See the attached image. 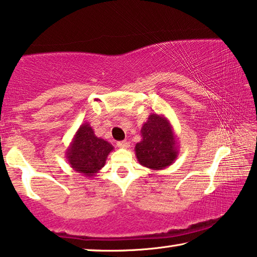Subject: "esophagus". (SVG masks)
Returning a JSON list of instances; mask_svg holds the SVG:
<instances>
[{"label": "esophagus", "instance_id": "1", "mask_svg": "<svg viewBox=\"0 0 257 257\" xmlns=\"http://www.w3.org/2000/svg\"><path fill=\"white\" fill-rule=\"evenodd\" d=\"M117 146H119L120 149H128L129 143L127 141H121V142H117Z\"/></svg>", "mask_w": 257, "mask_h": 257}]
</instances>
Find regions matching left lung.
<instances>
[{
	"mask_svg": "<svg viewBox=\"0 0 257 257\" xmlns=\"http://www.w3.org/2000/svg\"><path fill=\"white\" fill-rule=\"evenodd\" d=\"M142 141L135 146L137 161L151 170L173 165L178 156L174 128L162 114L151 113L141 129Z\"/></svg>",
	"mask_w": 257,
	"mask_h": 257,
	"instance_id": "obj_1",
	"label": "left lung"
}]
</instances>
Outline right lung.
Here are the masks:
<instances>
[{
  "label": "right lung",
  "instance_id": "right-lung-1",
  "mask_svg": "<svg viewBox=\"0 0 257 257\" xmlns=\"http://www.w3.org/2000/svg\"><path fill=\"white\" fill-rule=\"evenodd\" d=\"M113 150L112 144L97 137L89 122H84L76 130L65 157L73 170L91 178L100 172Z\"/></svg>",
  "mask_w": 257,
  "mask_h": 257
}]
</instances>
